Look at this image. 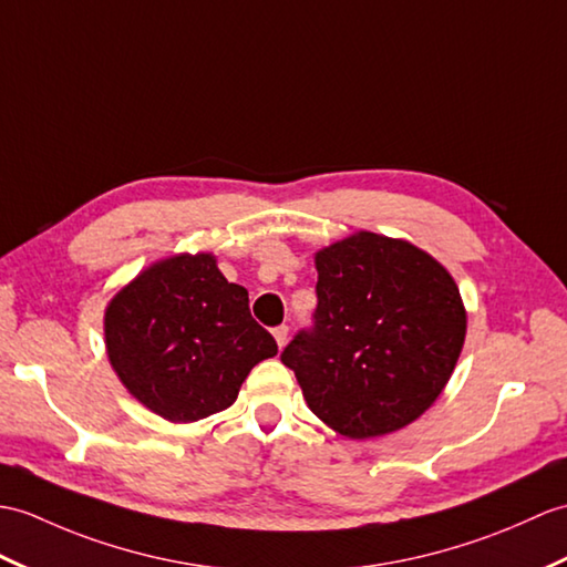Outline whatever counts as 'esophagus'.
<instances>
[{"mask_svg": "<svg viewBox=\"0 0 567 567\" xmlns=\"http://www.w3.org/2000/svg\"><path fill=\"white\" fill-rule=\"evenodd\" d=\"M272 336H275V340H278V346L282 348L285 343H287V336H289V328L282 323V326H275L272 328Z\"/></svg>", "mask_w": 567, "mask_h": 567, "instance_id": "esophagus-1", "label": "esophagus"}]
</instances>
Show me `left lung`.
Segmentation results:
<instances>
[{"mask_svg":"<svg viewBox=\"0 0 567 567\" xmlns=\"http://www.w3.org/2000/svg\"><path fill=\"white\" fill-rule=\"evenodd\" d=\"M316 270L313 326L280 354L311 413L350 440L413 423L464 348L454 278L417 246L372 231L321 248Z\"/></svg>","mask_w":567,"mask_h":567,"instance_id":"8db88e82","label":"left lung"}]
</instances>
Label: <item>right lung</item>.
Here are the masks:
<instances>
[{
	"instance_id": "add662e5",
	"label": "right lung",
	"mask_w": 567,
	"mask_h": 567,
	"mask_svg": "<svg viewBox=\"0 0 567 567\" xmlns=\"http://www.w3.org/2000/svg\"><path fill=\"white\" fill-rule=\"evenodd\" d=\"M105 350L123 386L171 423L229 408L248 372L278 354L254 321L248 292L213 254L154 262L105 307Z\"/></svg>"
}]
</instances>
